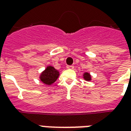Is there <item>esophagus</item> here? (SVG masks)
Wrapping results in <instances>:
<instances>
[{
	"instance_id": "1",
	"label": "esophagus",
	"mask_w": 131,
	"mask_h": 131,
	"mask_svg": "<svg viewBox=\"0 0 131 131\" xmlns=\"http://www.w3.org/2000/svg\"><path fill=\"white\" fill-rule=\"evenodd\" d=\"M67 68L68 69H74V66H67Z\"/></svg>"
}]
</instances>
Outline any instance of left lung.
I'll list each match as a JSON object with an SVG mask.
<instances>
[{
    "label": "left lung",
    "instance_id": "1",
    "mask_svg": "<svg viewBox=\"0 0 131 131\" xmlns=\"http://www.w3.org/2000/svg\"><path fill=\"white\" fill-rule=\"evenodd\" d=\"M83 78L84 79V80H85L86 81H91L92 80V77H91V75L90 73H88L87 71H85L83 74Z\"/></svg>",
    "mask_w": 131,
    "mask_h": 131
}]
</instances>
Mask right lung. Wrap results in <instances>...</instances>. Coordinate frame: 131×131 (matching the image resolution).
I'll use <instances>...</instances> for the list:
<instances>
[{
	"label": "right lung",
	"instance_id": "add662e5",
	"mask_svg": "<svg viewBox=\"0 0 131 131\" xmlns=\"http://www.w3.org/2000/svg\"><path fill=\"white\" fill-rule=\"evenodd\" d=\"M60 76V72L51 65L47 66L45 70L40 73L39 79L45 85H50L54 83Z\"/></svg>",
	"mask_w": 131,
	"mask_h": 131
}]
</instances>
